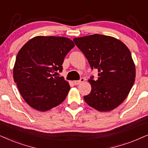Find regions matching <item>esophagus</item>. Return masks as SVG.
<instances>
[{
  "label": "esophagus",
  "instance_id": "obj_1",
  "mask_svg": "<svg viewBox=\"0 0 148 148\" xmlns=\"http://www.w3.org/2000/svg\"><path fill=\"white\" fill-rule=\"evenodd\" d=\"M84 81H85V78H81L79 80H74V84L75 85H79V84H80L81 83H83Z\"/></svg>",
  "mask_w": 148,
  "mask_h": 148
}]
</instances>
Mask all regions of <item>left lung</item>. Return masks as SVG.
<instances>
[{
    "instance_id": "8db88e82",
    "label": "left lung",
    "mask_w": 148,
    "mask_h": 148,
    "mask_svg": "<svg viewBox=\"0 0 148 148\" xmlns=\"http://www.w3.org/2000/svg\"><path fill=\"white\" fill-rule=\"evenodd\" d=\"M98 78L89 80L91 91L84 96L88 105L99 111H110L128 96L135 80V65L128 48L113 37L100 34L74 38Z\"/></svg>"
}]
</instances>
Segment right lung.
<instances>
[{
    "label": "right lung",
    "instance_id": "add662e5",
    "mask_svg": "<svg viewBox=\"0 0 148 148\" xmlns=\"http://www.w3.org/2000/svg\"><path fill=\"white\" fill-rule=\"evenodd\" d=\"M64 37L37 36L18 52L15 62L14 79L20 94L30 106L46 111L62 103L70 89L63 76L64 58L74 47Z\"/></svg>",
    "mask_w": 148,
    "mask_h": 148
}]
</instances>
